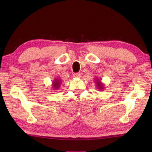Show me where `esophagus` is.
I'll use <instances>...</instances> for the list:
<instances>
[{
	"mask_svg": "<svg viewBox=\"0 0 152 152\" xmlns=\"http://www.w3.org/2000/svg\"><path fill=\"white\" fill-rule=\"evenodd\" d=\"M81 76V74L80 73H74L73 74V77L74 78H80Z\"/></svg>",
	"mask_w": 152,
	"mask_h": 152,
	"instance_id": "34e87169",
	"label": "esophagus"
}]
</instances>
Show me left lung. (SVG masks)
<instances>
[{"mask_svg":"<svg viewBox=\"0 0 152 152\" xmlns=\"http://www.w3.org/2000/svg\"><path fill=\"white\" fill-rule=\"evenodd\" d=\"M95 83H96V88H97L100 91H103V89H104V83H103L101 80H100L99 78H95Z\"/></svg>","mask_w":152,"mask_h":152,"instance_id":"obj_1","label":"left lung"}]
</instances>
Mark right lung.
I'll return each instance as SVG.
<instances>
[{
    "label": "right lung",
    "mask_w": 152,
    "mask_h": 152,
    "mask_svg": "<svg viewBox=\"0 0 152 152\" xmlns=\"http://www.w3.org/2000/svg\"><path fill=\"white\" fill-rule=\"evenodd\" d=\"M61 84V80L58 78H56L52 82V85H51V86H52V88L54 90H57L60 88Z\"/></svg>",
    "instance_id": "1"
}]
</instances>
